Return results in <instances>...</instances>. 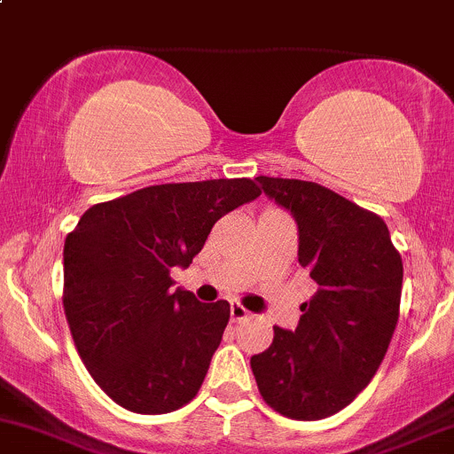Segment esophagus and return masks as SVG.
I'll return each instance as SVG.
<instances>
[{"mask_svg": "<svg viewBox=\"0 0 454 454\" xmlns=\"http://www.w3.org/2000/svg\"><path fill=\"white\" fill-rule=\"evenodd\" d=\"M229 312H231V321L233 324H238V321H245L247 317H249V310H247L242 303L238 301H231V306H229Z\"/></svg>", "mask_w": 454, "mask_h": 454, "instance_id": "1", "label": "esophagus"}]
</instances>
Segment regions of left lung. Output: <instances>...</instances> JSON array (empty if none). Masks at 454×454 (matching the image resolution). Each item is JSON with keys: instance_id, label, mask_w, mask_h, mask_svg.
<instances>
[{"instance_id": "8db88e82", "label": "left lung", "mask_w": 454, "mask_h": 454, "mask_svg": "<svg viewBox=\"0 0 454 454\" xmlns=\"http://www.w3.org/2000/svg\"><path fill=\"white\" fill-rule=\"evenodd\" d=\"M255 181L295 218L297 258L317 293L301 303L295 332L275 325L251 369L270 409L324 419L356 398L385 358L400 317L402 258L385 221L340 194L312 181Z\"/></svg>"}]
</instances>
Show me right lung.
Masks as SVG:
<instances>
[{
	"label": "right lung",
	"mask_w": 454,
	"mask_h": 454,
	"mask_svg": "<svg viewBox=\"0 0 454 454\" xmlns=\"http://www.w3.org/2000/svg\"><path fill=\"white\" fill-rule=\"evenodd\" d=\"M251 179L163 184L89 207L63 249V308L82 363L115 404L170 413L199 394L229 303L172 291L214 223L258 199Z\"/></svg>",
	"instance_id": "add662e5"
}]
</instances>
